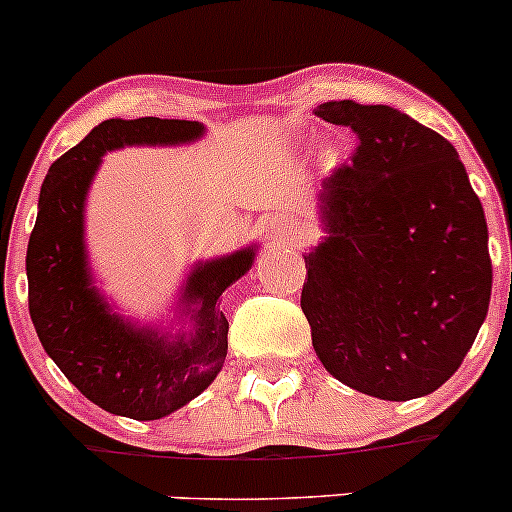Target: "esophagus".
Here are the masks:
<instances>
[{"mask_svg": "<svg viewBox=\"0 0 512 512\" xmlns=\"http://www.w3.org/2000/svg\"><path fill=\"white\" fill-rule=\"evenodd\" d=\"M292 235H295V232H292V227L290 225H282V222L270 230L272 242H287V240H292Z\"/></svg>", "mask_w": 512, "mask_h": 512, "instance_id": "obj_1", "label": "esophagus"}]
</instances>
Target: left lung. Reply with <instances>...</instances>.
I'll use <instances>...</instances> for the list:
<instances>
[{
    "label": "left lung",
    "instance_id": "1",
    "mask_svg": "<svg viewBox=\"0 0 512 512\" xmlns=\"http://www.w3.org/2000/svg\"><path fill=\"white\" fill-rule=\"evenodd\" d=\"M357 150L322 180L327 237L305 255L300 307L325 370L380 400L453 377L488 315V222L455 147L388 104L325 102Z\"/></svg>",
    "mask_w": 512,
    "mask_h": 512
}]
</instances>
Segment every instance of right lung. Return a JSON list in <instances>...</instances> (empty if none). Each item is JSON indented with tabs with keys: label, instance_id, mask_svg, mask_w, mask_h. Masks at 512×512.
Masks as SVG:
<instances>
[{
	"label": "right lung",
	"instance_id": "right-lung-1",
	"mask_svg": "<svg viewBox=\"0 0 512 512\" xmlns=\"http://www.w3.org/2000/svg\"><path fill=\"white\" fill-rule=\"evenodd\" d=\"M205 127L187 119H104L44 177L27 247L29 315L47 355L74 388L112 415L160 420L202 393L227 357L220 295L255 260L245 247L200 262L182 290L190 332L162 335L114 315L87 267L84 200L104 152L124 145H182Z\"/></svg>",
	"mask_w": 512,
	"mask_h": 512
}]
</instances>
